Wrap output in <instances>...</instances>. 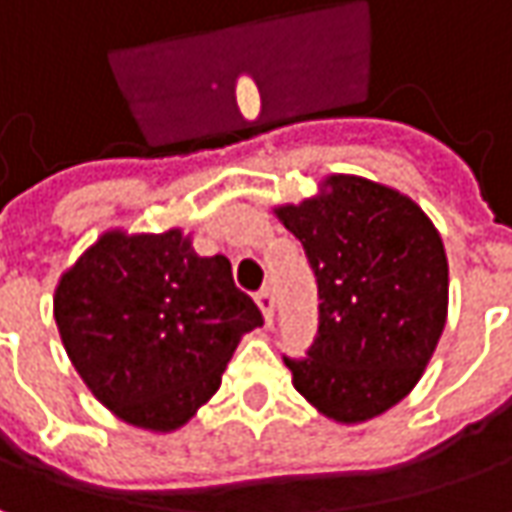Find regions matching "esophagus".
Listing matches in <instances>:
<instances>
[{"label": "esophagus", "instance_id": "34e87169", "mask_svg": "<svg viewBox=\"0 0 512 512\" xmlns=\"http://www.w3.org/2000/svg\"><path fill=\"white\" fill-rule=\"evenodd\" d=\"M257 306L263 311V317H266V323H272L274 317V291L269 286H263V289L257 291Z\"/></svg>", "mask_w": 512, "mask_h": 512}]
</instances>
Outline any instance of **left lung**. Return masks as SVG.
Segmentation results:
<instances>
[{
  "instance_id": "1",
  "label": "left lung",
  "mask_w": 512,
  "mask_h": 512,
  "mask_svg": "<svg viewBox=\"0 0 512 512\" xmlns=\"http://www.w3.org/2000/svg\"><path fill=\"white\" fill-rule=\"evenodd\" d=\"M303 243L320 326L294 388L328 419L357 425L411 394L448 320V257L408 195L357 175H328L320 195L277 206Z\"/></svg>"
}]
</instances>
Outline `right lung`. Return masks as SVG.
<instances>
[{
    "label": "right lung",
    "instance_id": "add662e5",
    "mask_svg": "<svg viewBox=\"0 0 512 512\" xmlns=\"http://www.w3.org/2000/svg\"><path fill=\"white\" fill-rule=\"evenodd\" d=\"M53 314L93 397L155 433L186 425L221 388L240 337L263 326L232 263L201 257L181 229L104 232L62 274Z\"/></svg>",
    "mask_w": 512,
    "mask_h": 512
}]
</instances>
